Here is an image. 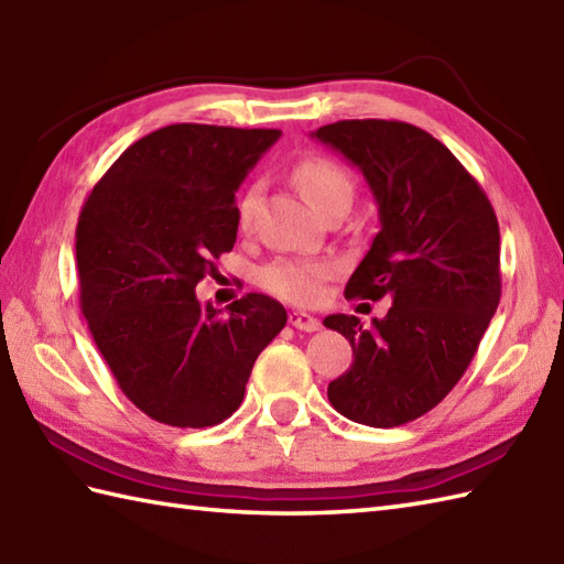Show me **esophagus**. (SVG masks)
I'll return each mask as SVG.
<instances>
[{
    "instance_id": "obj_1",
    "label": "esophagus",
    "mask_w": 564,
    "mask_h": 564,
    "mask_svg": "<svg viewBox=\"0 0 564 564\" xmlns=\"http://www.w3.org/2000/svg\"><path fill=\"white\" fill-rule=\"evenodd\" d=\"M289 322L301 332H317L319 329V319L307 315V313H301V310H293V313L289 315Z\"/></svg>"
}]
</instances>
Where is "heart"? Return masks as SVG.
<instances>
[{
  "label": "heart",
  "instance_id": "b5f03b06",
  "mask_svg": "<svg viewBox=\"0 0 564 564\" xmlns=\"http://www.w3.org/2000/svg\"><path fill=\"white\" fill-rule=\"evenodd\" d=\"M293 178L303 191L310 206L317 213L327 208L334 200H351L354 182L349 172L329 158H307L295 166ZM257 188H249L237 206V220L242 227L249 225L251 213L257 206ZM337 271V263L329 259H273L261 269L259 281L271 295L281 301L307 305L322 295V283Z\"/></svg>",
  "mask_w": 564,
  "mask_h": 564
}]
</instances>
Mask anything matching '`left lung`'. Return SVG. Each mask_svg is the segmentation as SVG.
<instances>
[{"label": "left lung", "mask_w": 564, "mask_h": 564, "mask_svg": "<svg viewBox=\"0 0 564 564\" xmlns=\"http://www.w3.org/2000/svg\"><path fill=\"white\" fill-rule=\"evenodd\" d=\"M364 174L380 232L346 297L392 301L370 327L329 315L354 364L329 382L334 410L390 429L446 398L470 366L501 295L499 223L480 184L426 130L400 121H339L313 133Z\"/></svg>", "instance_id": "obj_1"}]
</instances>
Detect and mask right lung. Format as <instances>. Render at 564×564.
Here are the masks:
<instances>
[{
  "mask_svg": "<svg viewBox=\"0 0 564 564\" xmlns=\"http://www.w3.org/2000/svg\"><path fill=\"white\" fill-rule=\"evenodd\" d=\"M279 138L267 128H160L111 164L79 213L82 313L126 398L154 422L220 424L285 327L269 295L247 293L227 315L196 297L235 247V191Z\"/></svg>",
  "mask_w": 564,
  "mask_h": 564,
  "instance_id": "add662e5",
  "label": "right lung"
}]
</instances>
